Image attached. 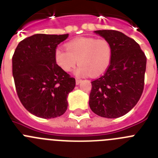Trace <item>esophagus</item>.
<instances>
[{"label": "esophagus", "mask_w": 158, "mask_h": 158, "mask_svg": "<svg viewBox=\"0 0 158 158\" xmlns=\"http://www.w3.org/2000/svg\"><path fill=\"white\" fill-rule=\"evenodd\" d=\"M81 82V80H80V79H76V85H78Z\"/></svg>", "instance_id": "obj_1"}]
</instances>
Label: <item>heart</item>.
Instances as JSON below:
<instances>
[{
    "label": "heart",
    "instance_id": "heart-1",
    "mask_svg": "<svg viewBox=\"0 0 158 158\" xmlns=\"http://www.w3.org/2000/svg\"><path fill=\"white\" fill-rule=\"evenodd\" d=\"M65 47L66 50L57 47L54 57L60 69L66 73L70 72L77 62L80 65L75 70L77 76L97 77L105 72L111 63L112 49L104 39L79 38L68 42Z\"/></svg>",
    "mask_w": 158,
    "mask_h": 158
}]
</instances>
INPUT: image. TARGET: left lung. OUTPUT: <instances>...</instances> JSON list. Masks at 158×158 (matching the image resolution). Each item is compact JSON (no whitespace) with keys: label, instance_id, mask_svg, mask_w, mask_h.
I'll use <instances>...</instances> for the list:
<instances>
[{"label":"left lung","instance_id":"8db88e82","mask_svg":"<svg viewBox=\"0 0 158 158\" xmlns=\"http://www.w3.org/2000/svg\"><path fill=\"white\" fill-rule=\"evenodd\" d=\"M108 41L112 49L106 72L92 81L89 107L99 116L115 118L137 104L144 88L146 57L140 46L118 31H94Z\"/></svg>","mask_w":158,"mask_h":158}]
</instances>
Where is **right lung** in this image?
Instances as JSON below:
<instances>
[{
	"instance_id": "obj_1",
	"label": "right lung",
	"mask_w": 158,
	"mask_h": 158,
	"mask_svg": "<svg viewBox=\"0 0 158 158\" xmlns=\"http://www.w3.org/2000/svg\"><path fill=\"white\" fill-rule=\"evenodd\" d=\"M69 34H35L22 40L12 56V76L23 107L43 118L61 116L76 81L59 68L54 51Z\"/></svg>"
}]
</instances>
